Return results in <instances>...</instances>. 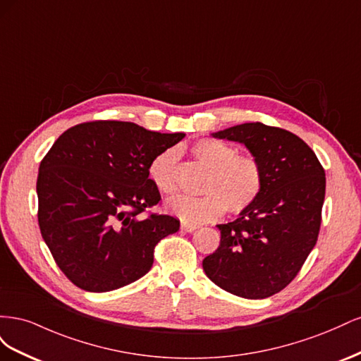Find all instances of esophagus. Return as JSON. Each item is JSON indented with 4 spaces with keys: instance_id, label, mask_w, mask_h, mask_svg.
<instances>
[{
    "instance_id": "34e87169",
    "label": "esophagus",
    "mask_w": 361,
    "mask_h": 361,
    "mask_svg": "<svg viewBox=\"0 0 361 361\" xmlns=\"http://www.w3.org/2000/svg\"><path fill=\"white\" fill-rule=\"evenodd\" d=\"M180 228H182L183 232H194V231H197L199 226L190 224V223H180Z\"/></svg>"
}]
</instances>
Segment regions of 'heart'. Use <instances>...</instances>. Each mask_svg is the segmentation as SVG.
<instances>
[{"label":"heart","mask_w":361,"mask_h":361,"mask_svg":"<svg viewBox=\"0 0 361 361\" xmlns=\"http://www.w3.org/2000/svg\"><path fill=\"white\" fill-rule=\"evenodd\" d=\"M191 155L209 174L202 187L200 197L176 195L167 202L170 214L183 223L200 224L216 220L226 209L231 214H243L262 192L265 173L255 155L238 154L236 147L221 140L203 138L191 146ZM149 179L154 187L166 195L178 190V150L166 149L149 164Z\"/></svg>","instance_id":"b5f03b06"}]
</instances>
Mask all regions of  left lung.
<instances>
[{"label":"left lung","instance_id":"8db88e82","mask_svg":"<svg viewBox=\"0 0 361 361\" xmlns=\"http://www.w3.org/2000/svg\"><path fill=\"white\" fill-rule=\"evenodd\" d=\"M244 143L265 173L259 199L235 221L218 224L220 245L203 259L216 286L248 300L268 298L297 277L318 241L325 171L289 130L260 122L214 134Z\"/></svg>","mask_w":361,"mask_h":361}]
</instances>
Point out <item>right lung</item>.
Instances as JSON below:
<instances>
[{
  "instance_id": "1",
  "label": "right lung",
  "mask_w": 361,
  "mask_h": 361,
  "mask_svg": "<svg viewBox=\"0 0 361 361\" xmlns=\"http://www.w3.org/2000/svg\"><path fill=\"white\" fill-rule=\"evenodd\" d=\"M183 137L93 120L64 130L43 157L40 233L75 286L108 292L129 285L149 272L161 239L179 231L174 216L149 211L161 195L147 170Z\"/></svg>"
}]
</instances>
